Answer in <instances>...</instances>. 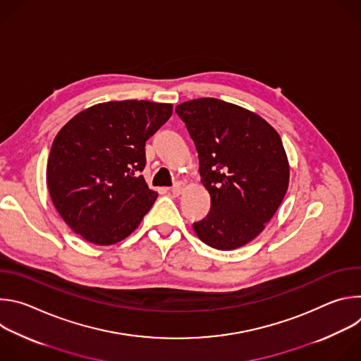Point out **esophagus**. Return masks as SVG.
<instances>
[{
    "instance_id": "34e87169",
    "label": "esophagus",
    "mask_w": 361,
    "mask_h": 361,
    "mask_svg": "<svg viewBox=\"0 0 361 361\" xmlns=\"http://www.w3.org/2000/svg\"><path fill=\"white\" fill-rule=\"evenodd\" d=\"M184 190H185V183H181V181L176 183V184L171 187V192H173L174 195H180V194H183V192H184Z\"/></svg>"
}]
</instances>
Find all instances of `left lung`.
Here are the masks:
<instances>
[{"mask_svg": "<svg viewBox=\"0 0 361 361\" xmlns=\"http://www.w3.org/2000/svg\"><path fill=\"white\" fill-rule=\"evenodd\" d=\"M176 113L195 144L212 209L198 238L234 250L259 235L287 192L290 166L279 133L260 116L217 98L181 102Z\"/></svg>", "mask_w": 361, "mask_h": 361, "instance_id": "1", "label": "left lung"}]
</instances>
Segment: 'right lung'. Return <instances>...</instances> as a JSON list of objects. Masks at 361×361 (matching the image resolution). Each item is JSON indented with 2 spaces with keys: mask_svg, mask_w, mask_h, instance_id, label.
<instances>
[{
  "mask_svg": "<svg viewBox=\"0 0 361 361\" xmlns=\"http://www.w3.org/2000/svg\"><path fill=\"white\" fill-rule=\"evenodd\" d=\"M173 104L109 101L82 110L54 138L47 184L54 207L88 243L127 238L159 192L148 188L145 141L171 117Z\"/></svg>",
  "mask_w": 361,
  "mask_h": 361,
  "instance_id": "obj_1",
  "label": "right lung"
}]
</instances>
